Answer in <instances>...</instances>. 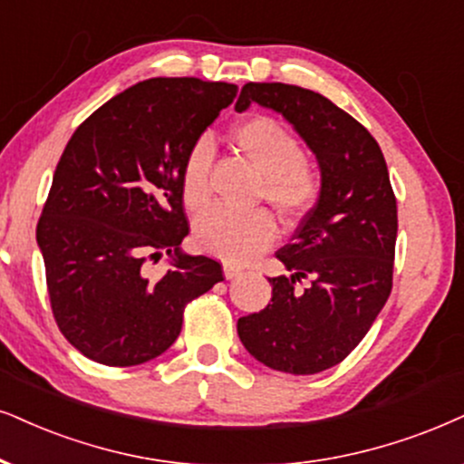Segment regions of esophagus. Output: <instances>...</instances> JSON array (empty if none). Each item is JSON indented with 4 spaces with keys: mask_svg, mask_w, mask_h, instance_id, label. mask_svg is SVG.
<instances>
[{
    "mask_svg": "<svg viewBox=\"0 0 464 464\" xmlns=\"http://www.w3.org/2000/svg\"><path fill=\"white\" fill-rule=\"evenodd\" d=\"M222 274H225L227 280H233V278H237V276H242V267L231 266V263H225V266H222Z\"/></svg>",
    "mask_w": 464,
    "mask_h": 464,
    "instance_id": "esophagus-1",
    "label": "esophagus"
}]
</instances>
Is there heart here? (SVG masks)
I'll return each mask as SVG.
<instances>
[{"instance_id":"b5f03b06","label":"heart","mask_w":464,"mask_h":464,"mask_svg":"<svg viewBox=\"0 0 464 464\" xmlns=\"http://www.w3.org/2000/svg\"><path fill=\"white\" fill-rule=\"evenodd\" d=\"M231 145L263 175L261 197L285 220H300L319 195V181L306 164L302 143L280 121L252 115L231 128ZM212 148L201 140L186 156L181 169V197L190 212L209 201ZM276 237V222L266 209L250 214L209 209L195 222L198 250L227 263H246L266 250Z\"/></svg>"}]
</instances>
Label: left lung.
<instances>
[{"instance_id": "8db88e82", "label": "left lung", "mask_w": 464, "mask_h": 464, "mask_svg": "<svg viewBox=\"0 0 464 464\" xmlns=\"http://www.w3.org/2000/svg\"><path fill=\"white\" fill-rule=\"evenodd\" d=\"M256 102L285 117L319 164L316 203L276 252L289 274L269 278L272 300L242 316L246 351L267 368L314 374L336 366L371 330L392 291L396 197L372 134L321 93L246 83L236 111ZM310 279L306 290L296 286Z\"/></svg>"}]
</instances>
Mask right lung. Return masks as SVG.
Segmentation results:
<instances>
[{
	"instance_id": "right-lung-1",
	"label": "right lung",
	"mask_w": 464,
	"mask_h": 464,
	"mask_svg": "<svg viewBox=\"0 0 464 464\" xmlns=\"http://www.w3.org/2000/svg\"><path fill=\"white\" fill-rule=\"evenodd\" d=\"M237 85L148 79L93 111L70 137L36 228L51 308L68 343L104 366H137L178 340L184 306L222 280L186 255L181 169ZM169 255L154 281L144 256Z\"/></svg>"
}]
</instances>
